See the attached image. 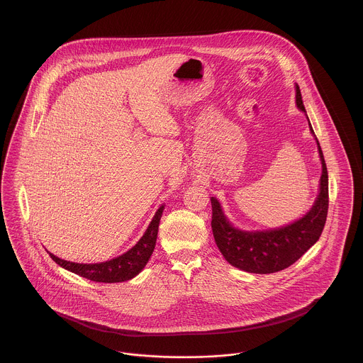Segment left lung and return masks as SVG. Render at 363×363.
<instances>
[{
  "label": "left lung",
  "instance_id": "8db88e82",
  "mask_svg": "<svg viewBox=\"0 0 363 363\" xmlns=\"http://www.w3.org/2000/svg\"><path fill=\"white\" fill-rule=\"evenodd\" d=\"M295 102L299 110L306 113L298 84L295 86ZM309 128L314 135L311 121ZM315 141L323 164L320 193L311 211L291 225L265 231H243L227 220L219 201L211 197V225L215 242L223 257L233 267L250 274L279 272L293 265L318 241L328 215V170L317 138Z\"/></svg>",
  "mask_w": 363,
  "mask_h": 363
}]
</instances>
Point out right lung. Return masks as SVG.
<instances>
[{
  "label": "right lung",
  "mask_w": 363,
  "mask_h": 363,
  "mask_svg": "<svg viewBox=\"0 0 363 363\" xmlns=\"http://www.w3.org/2000/svg\"><path fill=\"white\" fill-rule=\"evenodd\" d=\"M163 209L164 206L159 207L156 211L152 222L150 223L147 231L140 238V241L126 253H123L116 259H108L106 262H96V264H79V262L60 259L52 253L49 255L52 261H55L60 267L92 281L120 283L125 280H130L144 269V267L147 265L148 259L155 249L157 228H159V222H160Z\"/></svg>",
  "instance_id": "right-lung-1"
}]
</instances>
